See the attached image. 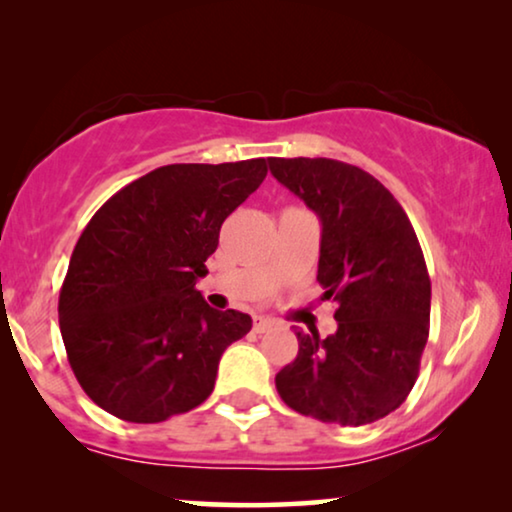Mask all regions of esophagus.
Here are the masks:
<instances>
[{"label":"esophagus","instance_id":"1","mask_svg":"<svg viewBox=\"0 0 512 512\" xmlns=\"http://www.w3.org/2000/svg\"><path fill=\"white\" fill-rule=\"evenodd\" d=\"M272 326H275V319H272V317H261V314H256V317H254V331L256 333L270 331Z\"/></svg>","mask_w":512,"mask_h":512}]
</instances>
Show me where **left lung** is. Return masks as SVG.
Wrapping results in <instances>:
<instances>
[{"instance_id": "obj_1", "label": "left lung", "mask_w": 512, "mask_h": 512, "mask_svg": "<svg viewBox=\"0 0 512 512\" xmlns=\"http://www.w3.org/2000/svg\"><path fill=\"white\" fill-rule=\"evenodd\" d=\"M272 177L321 221L317 282L338 303V331H296L298 356L275 377L282 401L319 422L361 426L394 412L429 340L431 279L398 200L361 167L270 158Z\"/></svg>"}]
</instances>
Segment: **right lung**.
<instances>
[{"label":"right lung","mask_w":512,"mask_h":512,"mask_svg":"<svg viewBox=\"0 0 512 512\" xmlns=\"http://www.w3.org/2000/svg\"><path fill=\"white\" fill-rule=\"evenodd\" d=\"M265 158L158 167L97 209L60 289V333L81 389L109 415L156 424L212 394L249 314L214 310L195 282L221 223L263 184Z\"/></svg>","instance_id":"add662e5"}]
</instances>
